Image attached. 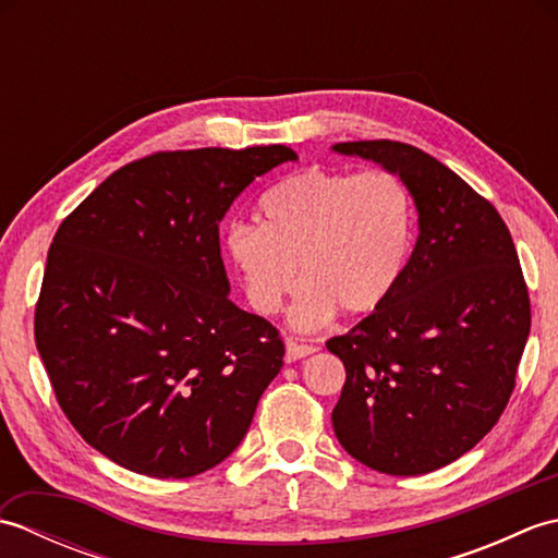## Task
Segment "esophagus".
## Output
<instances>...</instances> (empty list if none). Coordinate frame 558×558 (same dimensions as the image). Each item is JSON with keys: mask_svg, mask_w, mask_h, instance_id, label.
<instances>
[{"mask_svg": "<svg viewBox=\"0 0 558 558\" xmlns=\"http://www.w3.org/2000/svg\"><path fill=\"white\" fill-rule=\"evenodd\" d=\"M310 354H314V348H312V345H300V342H288V348H286V362L292 364V362H298V360L310 357Z\"/></svg>", "mask_w": 558, "mask_h": 558, "instance_id": "34e87169", "label": "esophagus"}]
</instances>
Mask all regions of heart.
I'll return each mask as SVG.
<instances>
[{
    "label": "heart",
    "instance_id": "heart-1",
    "mask_svg": "<svg viewBox=\"0 0 558 558\" xmlns=\"http://www.w3.org/2000/svg\"><path fill=\"white\" fill-rule=\"evenodd\" d=\"M260 218L232 222L222 252L258 314L280 310L298 286L292 324L318 328L340 310L366 316L388 302L414 240V201L388 170L310 168L260 196Z\"/></svg>",
    "mask_w": 558,
    "mask_h": 558
}]
</instances>
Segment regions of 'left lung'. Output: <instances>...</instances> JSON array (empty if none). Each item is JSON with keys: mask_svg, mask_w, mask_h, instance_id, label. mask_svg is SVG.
I'll list each match as a JSON object with an SVG mask.
<instances>
[{"mask_svg": "<svg viewBox=\"0 0 558 558\" xmlns=\"http://www.w3.org/2000/svg\"><path fill=\"white\" fill-rule=\"evenodd\" d=\"M330 150L398 174L417 242L398 288L326 348L345 364L333 408L340 446L386 475L448 465L499 422L530 333V298L499 213L424 150L350 141Z\"/></svg>", "mask_w": 558, "mask_h": 558, "instance_id": "8db88e82", "label": "left lung"}]
</instances>
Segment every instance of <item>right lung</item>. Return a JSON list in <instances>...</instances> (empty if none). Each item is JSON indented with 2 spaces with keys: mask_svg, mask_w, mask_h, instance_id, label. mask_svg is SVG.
<instances>
[{
  "mask_svg": "<svg viewBox=\"0 0 558 558\" xmlns=\"http://www.w3.org/2000/svg\"><path fill=\"white\" fill-rule=\"evenodd\" d=\"M286 146L156 153L59 225L35 345L59 408L105 458L184 480L242 444L282 366L266 318L230 300L218 225Z\"/></svg>",
  "mask_w": 558,
  "mask_h": 558,
  "instance_id": "right-lung-1",
  "label": "right lung"
}]
</instances>
